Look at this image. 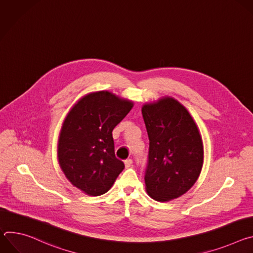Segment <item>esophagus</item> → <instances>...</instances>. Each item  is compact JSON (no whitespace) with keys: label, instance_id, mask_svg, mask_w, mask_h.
<instances>
[{"label":"esophagus","instance_id":"esophagus-1","mask_svg":"<svg viewBox=\"0 0 253 253\" xmlns=\"http://www.w3.org/2000/svg\"><path fill=\"white\" fill-rule=\"evenodd\" d=\"M124 163H125V167H126V168H129V167H131L133 161H132V159H127V160L124 161Z\"/></svg>","mask_w":253,"mask_h":253}]
</instances>
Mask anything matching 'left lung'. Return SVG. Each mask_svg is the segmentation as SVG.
I'll use <instances>...</instances> for the list:
<instances>
[{
	"label": "left lung",
	"instance_id": "left-lung-1",
	"mask_svg": "<svg viewBox=\"0 0 253 253\" xmlns=\"http://www.w3.org/2000/svg\"><path fill=\"white\" fill-rule=\"evenodd\" d=\"M142 115L149 138L145 170L148 195L169 201L186 193L203 165V143L186 108L171 97L143 105Z\"/></svg>",
	"mask_w": 253,
	"mask_h": 253
}]
</instances>
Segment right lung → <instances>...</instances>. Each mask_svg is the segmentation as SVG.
<instances>
[{"label":"right lung","mask_w":253,"mask_h":253,"mask_svg":"<svg viewBox=\"0 0 253 253\" xmlns=\"http://www.w3.org/2000/svg\"><path fill=\"white\" fill-rule=\"evenodd\" d=\"M133 102L111 92L90 93L68 113L58 141L59 164L69 181L91 196L106 193L125 165L114 151L113 129Z\"/></svg>","instance_id":"obj_1"}]
</instances>
